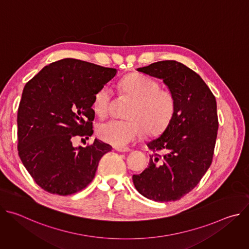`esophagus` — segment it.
<instances>
[{
    "label": "esophagus",
    "instance_id": "obj_1",
    "mask_svg": "<svg viewBox=\"0 0 249 249\" xmlns=\"http://www.w3.org/2000/svg\"><path fill=\"white\" fill-rule=\"evenodd\" d=\"M117 152H120V153H126V152H130V149L127 148V147H115L114 148Z\"/></svg>",
    "mask_w": 249,
    "mask_h": 249
}]
</instances>
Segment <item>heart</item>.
<instances>
[{
    "instance_id": "b5f03b06",
    "label": "heart",
    "mask_w": 249,
    "mask_h": 249,
    "mask_svg": "<svg viewBox=\"0 0 249 249\" xmlns=\"http://www.w3.org/2000/svg\"><path fill=\"white\" fill-rule=\"evenodd\" d=\"M119 89L132 101L128 105L125 120L110 119L96 127L97 136L117 147L126 146L143 135L159 134L165 130L175 112V98L160 84L146 75L133 73L124 77ZM112 91L108 86L101 87L93 95L92 109L99 117L108 114Z\"/></svg>"
}]
</instances>
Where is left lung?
Instances as JSON below:
<instances>
[{"instance_id":"8db88e82","label":"left lung","mask_w":249,"mask_h":249,"mask_svg":"<svg viewBox=\"0 0 249 249\" xmlns=\"http://www.w3.org/2000/svg\"><path fill=\"white\" fill-rule=\"evenodd\" d=\"M137 70L162 79L175 98V112L161 136L147 144L153 152L150 163L133 175V182L148 199L179 200L195 188L212 163L219 127L216 98L182 63L159 61Z\"/></svg>"}]
</instances>
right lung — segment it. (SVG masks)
<instances>
[{
	"label": "right lung",
	"mask_w": 249,
	"mask_h": 249,
	"mask_svg": "<svg viewBox=\"0 0 249 249\" xmlns=\"http://www.w3.org/2000/svg\"><path fill=\"white\" fill-rule=\"evenodd\" d=\"M116 69L66 58L45 66L24 86L18 110V156L33 180L61 196L77 193L94 178L112 147L99 140L74 148L72 139L93 133L95 92Z\"/></svg>",
	"instance_id": "add662e5"
}]
</instances>
